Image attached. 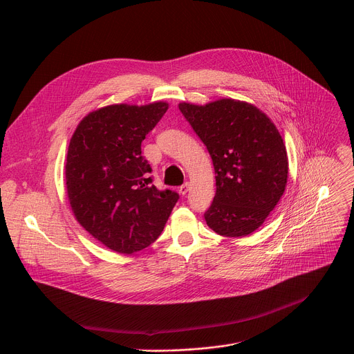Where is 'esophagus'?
<instances>
[{
    "mask_svg": "<svg viewBox=\"0 0 354 354\" xmlns=\"http://www.w3.org/2000/svg\"><path fill=\"white\" fill-rule=\"evenodd\" d=\"M189 189H190V185L186 182V183H183V185L179 187V193H180L182 196H185V194L189 192Z\"/></svg>",
    "mask_w": 354,
    "mask_h": 354,
    "instance_id": "1",
    "label": "esophagus"
}]
</instances>
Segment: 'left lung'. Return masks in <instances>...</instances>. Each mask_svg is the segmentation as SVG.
Segmentation results:
<instances>
[{"label":"left lung","mask_w":354,"mask_h":354,"mask_svg":"<svg viewBox=\"0 0 354 354\" xmlns=\"http://www.w3.org/2000/svg\"><path fill=\"white\" fill-rule=\"evenodd\" d=\"M179 111L207 147L216 196L205 213L223 236L257 231L284 193L288 158L274 123L255 105L224 97L206 105L182 102Z\"/></svg>","instance_id":"left-lung-1"}]
</instances>
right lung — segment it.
<instances>
[{"mask_svg": "<svg viewBox=\"0 0 354 354\" xmlns=\"http://www.w3.org/2000/svg\"><path fill=\"white\" fill-rule=\"evenodd\" d=\"M168 104L109 105L77 126L66 160V189L77 221L95 239L131 255L162 232L179 194L151 185L141 142Z\"/></svg>", "mask_w": 354, "mask_h": 354, "instance_id": "obj_1", "label": "right lung"}]
</instances>
